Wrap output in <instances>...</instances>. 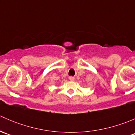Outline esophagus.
<instances>
[{"mask_svg":"<svg viewBox=\"0 0 135 135\" xmlns=\"http://www.w3.org/2000/svg\"><path fill=\"white\" fill-rule=\"evenodd\" d=\"M74 79H75L74 77H73V76H70V77H69V80H70V81H74Z\"/></svg>","mask_w":135,"mask_h":135,"instance_id":"esophagus-1","label":"esophagus"}]
</instances>
